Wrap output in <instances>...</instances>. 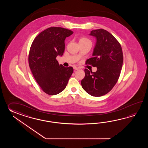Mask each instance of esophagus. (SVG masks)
I'll return each instance as SVG.
<instances>
[{"label":"esophagus","instance_id":"obj_1","mask_svg":"<svg viewBox=\"0 0 148 148\" xmlns=\"http://www.w3.org/2000/svg\"><path fill=\"white\" fill-rule=\"evenodd\" d=\"M73 69L75 70H78L79 68L78 67H77V66H73Z\"/></svg>","mask_w":148,"mask_h":148}]
</instances>
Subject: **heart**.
Segmentation results:
<instances>
[{
	"instance_id": "1",
	"label": "heart",
	"mask_w": 148,
	"mask_h": 148,
	"mask_svg": "<svg viewBox=\"0 0 148 148\" xmlns=\"http://www.w3.org/2000/svg\"><path fill=\"white\" fill-rule=\"evenodd\" d=\"M87 41H90L88 38L85 37H81L79 39V42H85Z\"/></svg>"
}]
</instances>
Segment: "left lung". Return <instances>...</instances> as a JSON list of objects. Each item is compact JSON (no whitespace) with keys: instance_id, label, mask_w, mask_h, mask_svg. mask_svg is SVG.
<instances>
[{"instance_id":"obj_1","label":"left lung","mask_w":148,"mask_h":148,"mask_svg":"<svg viewBox=\"0 0 148 148\" xmlns=\"http://www.w3.org/2000/svg\"><path fill=\"white\" fill-rule=\"evenodd\" d=\"M96 38L92 57L86 63L97 67L96 72L85 69L82 87L95 97L106 94L112 89L119 78L123 62L121 45L113 35L104 29L91 31Z\"/></svg>"}]
</instances>
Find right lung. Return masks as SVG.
<instances>
[{
  "instance_id": "obj_1",
  "label": "right lung",
  "mask_w": 148,
  "mask_h": 148,
  "mask_svg": "<svg viewBox=\"0 0 148 148\" xmlns=\"http://www.w3.org/2000/svg\"><path fill=\"white\" fill-rule=\"evenodd\" d=\"M73 33L66 28L49 27L32 42L28 54L29 66L35 80L47 94L56 95L63 91L73 74V67L59 64L56 58L63 55L64 40Z\"/></svg>"
}]
</instances>
